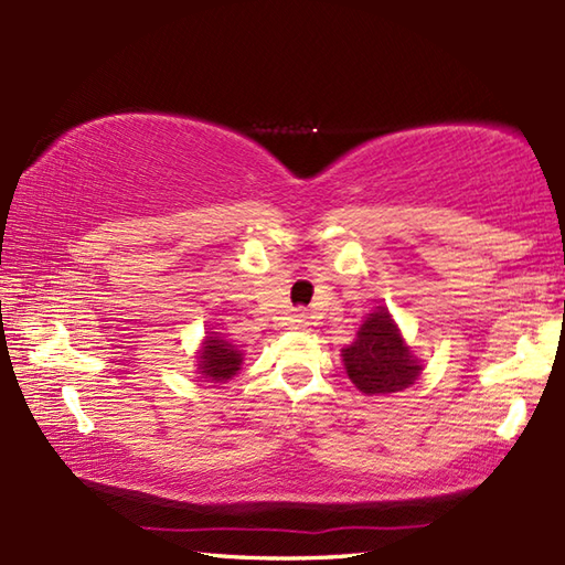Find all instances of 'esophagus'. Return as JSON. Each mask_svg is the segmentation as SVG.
Wrapping results in <instances>:
<instances>
[{"instance_id":"34e87169","label":"esophagus","mask_w":565,"mask_h":565,"mask_svg":"<svg viewBox=\"0 0 565 565\" xmlns=\"http://www.w3.org/2000/svg\"><path fill=\"white\" fill-rule=\"evenodd\" d=\"M289 326H291L294 330H303V328H308L310 322H308V313H306V310H296V313L289 318Z\"/></svg>"}]
</instances>
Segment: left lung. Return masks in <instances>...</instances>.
<instances>
[{"mask_svg": "<svg viewBox=\"0 0 565 565\" xmlns=\"http://www.w3.org/2000/svg\"><path fill=\"white\" fill-rule=\"evenodd\" d=\"M342 362L347 376L366 395L405 391L423 371L401 330L395 328L388 308L383 306L366 316L356 340L342 350Z\"/></svg>", "mask_w": 565, "mask_h": 565, "instance_id": "8db88e82", "label": "left lung"}]
</instances>
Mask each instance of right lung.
Wrapping results in <instances>:
<instances>
[{"label":"right lung","instance_id":"right-lung-1","mask_svg":"<svg viewBox=\"0 0 565 565\" xmlns=\"http://www.w3.org/2000/svg\"><path fill=\"white\" fill-rule=\"evenodd\" d=\"M239 364H243V352H237L233 342L223 340L221 334L215 332L203 340L196 364L201 379H206L211 383H223L237 374Z\"/></svg>","mask_w":565,"mask_h":565}]
</instances>
